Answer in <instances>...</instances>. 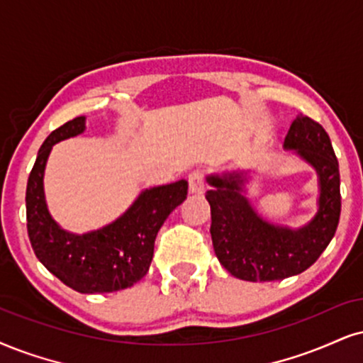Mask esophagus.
<instances>
[{
    "label": "esophagus",
    "mask_w": 363,
    "mask_h": 363,
    "mask_svg": "<svg viewBox=\"0 0 363 363\" xmlns=\"http://www.w3.org/2000/svg\"><path fill=\"white\" fill-rule=\"evenodd\" d=\"M189 189L191 194H202L205 190V173L203 169L196 168L189 174Z\"/></svg>",
    "instance_id": "34e87169"
}]
</instances>
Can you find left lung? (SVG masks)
Masks as SVG:
<instances>
[{"mask_svg":"<svg viewBox=\"0 0 363 363\" xmlns=\"http://www.w3.org/2000/svg\"><path fill=\"white\" fill-rule=\"evenodd\" d=\"M284 146L296 150L320 174V210L299 230L262 220L244 199L240 173L210 177L207 190L212 213V244L218 261L232 276L244 281H279L306 271L328 247L337 232L342 195L338 160L328 133L315 119L293 121Z\"/></svg>","mask_w":363,"mask_h":363,"instance_id":"8db88e82","label":"left lung"}]
</instances>
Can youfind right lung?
<instances>
[{"mask_svg":"<svg viewBox=\"0 0 363 363\" xmlns=\"http://www.w3.org/2000/svg\"><path fill=\"white\" fill-rule=\"evenodd\" d=\"M84 116L62 124L40 146L26 183V229L38 261L79 293L131 288L150 269L155 239L169 213L186 199L189 182L150 189L124 216L91 234L74 235L53 222L43 196V172L55 143L84 131Z\"/></svg>","mask_w":363,"mask_h":363,"instance_id":"obj_1","label":"right lung"}]
</instances>
